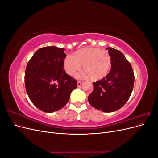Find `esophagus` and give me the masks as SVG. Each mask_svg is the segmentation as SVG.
I'll use <instances>...</instances> for the list:
<instances>
[{
    "label": "esophagus",
    "mask_w": 158,
    "mask_h": 158,
    "mask_svg": "<svg viewBox=\"0 0 158 158\" xmlns=\"http://www.w3.org/2000/svg\"><path fill=\"white\" fill-rule=\"evenodd\" d=\"M82 85H83V83H82V82H77L78 87H81Z\"/></svg>",
    "instance_id": "34e87169"
}]
</instances>
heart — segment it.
<instances>
[{
    "instance_id": "heart-1",
    "label": "heart",
    "mask_w": 158,
    "mask_h": 158,
    "mask_svg": "<svg viewBox=\"0 0 158 158\" xmlns=\"http://www.w3.org/2000/svg\"><path fill=\"white\" fill-rule=\"evenodd\" d=\"M82 68L84 72L78 78L98 81L105 78L111 67V58L109 52L95 47H84L76 51L74 55H69L64 60V69L70 76L75 74Z\"/></svg>"
}]
</instances>
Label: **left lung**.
Instances as JSON below:
<instances>
[{"instance_id": "left-lung-1", "label": "left lung", "mask_w": 158, "mask_h": 158, "mask_svg": "<svg viewBox=\"0 0 158 158\" xmlns=\"http://www.w3.org/2000/svg\"><path fill=\"white\" fill-rule=\"evenodd\" d=\"M111 58V69L106 77L94 82L88 96L89 104L98 110L111 113L121 108L132 92L135 76L130 63L121 51L107 47Z\"/></svg>"}]
</instances>
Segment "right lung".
I'll use <instances>...</instances> for the list:
<instances>
[{"label":"right lung","mask_w":158,"mask_h":158,"mask_svg":"<svg viewBox=\"0 0 158 158\" xmlns=\"http://www.w3.org/2000/svg\"><path fill=\"white\" fill-rule=\"evenodd\" d=\"M64 49L48 46L38 49L25 72L27 94L34 106L45 113L59 111L68 103L77 82L66 73Z\"/></svg>","instance_id":"obj_1"}]
</instances>
